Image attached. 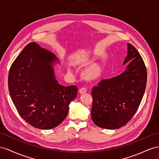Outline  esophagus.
<instances>
[{
  "instance_id": "1",
  "label": "esophagus",
  "mask_w": 159,
  "mask_h": 159,
  "mask_svg": "<svg viewBox=\"0 0 159 159\" xmlns=\"http://www.w3.org/2000/svg\"><path fill=\"white\" fill-rule=\"evenodd\" d=\"M86 92H87V89L84 87L81 88L79 91V93H80V94H83V93H85Z\"/></svg>"
}]
</instances>
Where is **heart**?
<instances>
[{"mask_svg": "<svg viewBox=\"0 0 159 159\" xmlns=\"http://www.w3.org/2000/svg\"><path fill=\"white\" fill-rule=\"evenodd\" d=\"M94 59L91 58H84L79 61V64L80 66H87V65L91 64L93 62ZM68 72H71V70L70 68L68 69ZM103 68L102 66L99 64H94L91 65L90 66L88 67L86 70L84 71V78L87 80H95L99 78L101 75H102Z\"/></svg>", "mask_w": 159, "mask_h": 159, "instance_id": "1", "label": "heart"}]
</instances>
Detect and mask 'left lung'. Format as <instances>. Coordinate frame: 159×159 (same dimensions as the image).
<instances>
[{"label":"left lung","instance_id":"8db88e82","mask_svg":"<svg viewBox=\"0 0 159 159\" xmlns=\"http://www.w3.org/2000/svg\"><path fill=\"white\" fill-rule=\"evenodd\" d=\"M124 72L103 79L92 89L91 118L98 127L117 129L125 125L137 111L145 91L147 72L139 52L128 43Z\"/></svg>","mask_w":159,"mask_h":159}]
</instances>
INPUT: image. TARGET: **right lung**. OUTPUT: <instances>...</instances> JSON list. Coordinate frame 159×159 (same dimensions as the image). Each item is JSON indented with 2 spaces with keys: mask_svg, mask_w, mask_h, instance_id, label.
<instances>
[{
  "mask_svg": "<svg viewBox=\"0 0 159 159\" xmlns=\"http://www.w3.org/2000/svg\"><path fill=\"white\" fill-rule=\"evenodd\" d=\"M57 60L53 53L31 42L10 68L11 99L22 118L36 128L49 129L60 125L76 97V86H62L56 80L52 65Z\"/></svg>",
  "mask_w": 159,
  "mask_h": 159,
  "instance_id": "1",
  "label": "right lung"
}]
</instances>
